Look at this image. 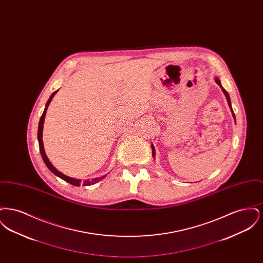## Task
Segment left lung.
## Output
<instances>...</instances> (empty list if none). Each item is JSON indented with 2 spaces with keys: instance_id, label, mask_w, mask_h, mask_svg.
<instances>
[{
  "instance_id": "8db88e82",
  "label": "left lung",
  "mask_w": 263,
  "mask_h": 263,
  "mask_svg": "<svg viewBox=\"0 0 263 263\" xmlns=\"http://www.w3.org/2000/svg\"><path fill=\"white\" fill-rule=\"evenodd\" d=\"M215 81H216V83L220 86V88H222V90H223V92H224V95H225L226 99H227V101H228V104H229V106H230V108H231V111L233 113V116H234V118L236 119V116H235V113L233 111V108H232V104H231V100H230V96H229V93H228V91L226 90L225 88L222 87V85H221V82H220V80L218 79V78H216L215 79ZM152 150H153V158H155V148H154V146L152 145Z\"/></svg>"
}]
</instances>
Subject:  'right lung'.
<instances>
[{
  "label": "right lung",
  "instance_id": "right-lung-1",
  "mask_svg": "<svg viewBox=\"0 0 263 263\" xmlns=\"http://www.w3.org/2000/svg\"><path fill=\"white\" fill-rule=\"evenodd\" d=\"M58 90H56V91H54L52 95L50 96V98H49V100L48 101L46 102V105H45V108H44V111L42 113V115H41V117H40V120H39V124H38V132H37V137H38V144H39V150H40V154H41V157H42V159H43V161H44V163L45 164L47 165V167L50 170L51 172L54 174L55 175H57L58 177H60V178H62L63 180H65V181H67V182H69V183H71L72 185H75V186H79L81 183L84 185V186H88V185H92V184H95V183H97V182H99L100 180L101 179H103L106 175H103V176H100V177H98V178H93V179H91V180H84L83 182H82V180H80V179H76V178H72V177H70V176H67V175H63L62 173H60L59 171H57L54 166H53V164L49 162V160H48V158H47V156H46V154H45V151H44V147H43V142H42V130H43V124H44V119H45V114H46V111H47V108H48V105H49V103L51 102V100L53 99V97L55 96V93L57 92Z\"/></svg>",
  "mask_w": 263,
  "mask_h": 263
}]
</instances>
